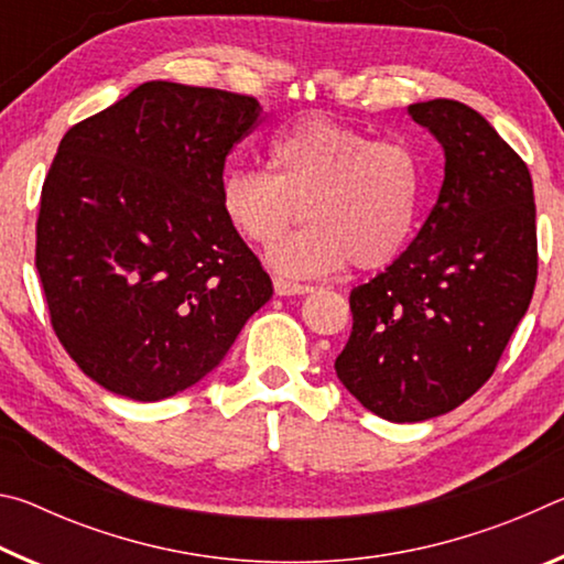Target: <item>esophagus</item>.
Listing matches in <instances>:
<instances>
[{
    "label": "esophagus",
    "instance_id": "esophagus-1",
    "mask_svg": "<svg viewBox=\"0 0 564 564\" xmlns=\"http://www.w3.org/2000/svg\"><path fill=\"white\" fill-rule=\"evenodd\" d=\"M273 289L279 295H303V293H311L313 289L311 285H303V283H293V281H285V279H273Z\"/></svg>",
    "mask_w": 564,
    "mask_h": 564
}]
</instances>
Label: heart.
<instances>
[{
  "instance_id": "obj_1",
  "label": "heart",
  "mask_w": 564,
  "mask_h": 564,
  "mask_svg": "<svg viewBox=\"0 0 564 564\" xmlns=\"http://www.w3.org/2000/svg\"><path fill=\"white\" fill-rule=\"evenodd\" d=\"M420 188L417 156L405 144L308 119L271 141L269 174L228 171L221 212L256 246L279 241L303 214L308 224L273 246L269 263L291 279H318L348 261L358 271L393 263L415 231Z\"/></svg>"
}]
</instances>
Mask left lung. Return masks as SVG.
Listing matches in <instances>:
<instances>
[{
	"mask_svg": "<svg viewBox=\"0 0 564 564\" xmlns=\"http://www.w3.org/2000/svg\"><path fill=\"white\" fill-rule=\"evenodd\" d=\"M408 113L445 151L441 194L413 243L350 291L352 330L336 358L348 393L393 423L451 413L477 393L538 281L528 164L460 101Z\"/></svg>",
	"mask_w": 564,
	"mask_h": 564,
	"instance_id": "1",
	"label": "left lung"
}]
</instances>
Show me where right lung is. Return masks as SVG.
Returning a JSON list of instances; mask_svg holds the SVG:
<instances>
[{"label": "right lung", "mask_w": 564, "mask_h": 564, "mask_svg": "<svg viewBox=\"0 0 564 564\" xmlns=\"http://www.w3.org/2000/svg\"><path fill=\"white\" fill-rule=\"evenodd\" d=\"M243 94L147 82L64 133L42 186L36 271L56 338L111 393L196 386L273 295L221 212Z\"/></svg>", "instance_id": "1"}]
</instances>
